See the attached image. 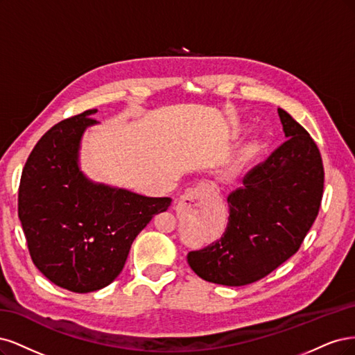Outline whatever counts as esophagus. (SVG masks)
Instances as JSON below:
<instances>
[{
	"label": "esophagus",
	"instance_id": "obj_1",
	"mask_svg": "<svg viewBox=\"0 0 355 355\" xmlns=\"http://www.w3.org/2000/svg\"><path fill=\"white\" fill-rule=\"evenodd\" d=\"M214 191V189L208 184H198L194 189H190L184 196H182V200L187 203L193 205H200L205 198H208L209 194Z\"/></svg>",
	"mask_w": 355,
	"mask_h": 355
}]
</instances>
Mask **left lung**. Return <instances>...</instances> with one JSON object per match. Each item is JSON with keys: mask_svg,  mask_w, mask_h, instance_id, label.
Listing matches in <instances>:
<instances>
[{"mask_svg": "<svg viewBox=\"0 0 355 355\" xmlns=\"http://www.w3.org/2000/svg\"><path fill=\"white\" fill-rule=\"evenodd\" d=\"M286 140L228 194L221 239L187 254L203 280L245 286L266 277L298 252L318 214L324 171L313 139L288 112L277 109Z\"/></svg>", "mask_w": 355, "mask_h": 355, "instance_id": "8db88e82", "label": "left lung"}]
</instances>
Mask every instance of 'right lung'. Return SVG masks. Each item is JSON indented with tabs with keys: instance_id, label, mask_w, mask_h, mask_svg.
Returning <instances> with one entry per match:
<instances>
[{
	"instance_id": "obj_1",
	"label": "right lung",
	"mask_w": 355,
	"mask_h": 355,
	"mask_svg": "<svg viewBox=\"0 0 355 355\" xmlns=\"http://www.w3.org/2000/svg\"><path fill=\"white\" fill-rule=\"evenodd\" d=\"M97 109L64 119L33 147L19 187V220L35 267L76 293L106 288L130 248L169 198H147L88 178L79 155Z\"/></svg>"
}]
</instances>
